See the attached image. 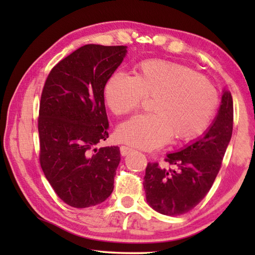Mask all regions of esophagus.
Returning a JSON list of instances; mask_svg holds the SVG:
<instances>
[{
	"label": "esophagus",
	"mask_w": 255,
	"mask_h": 255,
	"mask_svg": "<svg viewBox=\"0 0 255 255\" xmlns=\"http://www.w3.org/2000/svg\"><path fill=\"white\" fill-rule=\"evenodd\" d=\"M132 148L128 147V146H120V154L123 155V156H126L129 153L132 152Z\"/></svg>",
	"instance_id": "1"
}]
</instances>
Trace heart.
Returning <instances> with one entry per match:
<instances>
[{
	"label": "heart",
	"instance_id": "1",
	"mask_svg": "<svg viewBox=\"0 0 255 255\" xmlns=\"http://www.w3.org/2000/svg\"><path fill=\"white\" fill-rule=\"evenodd\" d=\"M105 98L116 116L131 114L145 98H154V114L135 116L117 130L124 143L144 149L161 147L172 136L196 139L209 127L218 105L215 88L196 71L161 59L141 62L135 76L116 73L107 82Z\"/></svg>",
	"mask_w": 255,
	"mask_h": 255
}]
</instances>
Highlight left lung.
<instances>
[{"instance_id": "left-lung-1", "label": "left lung", "mask_w": 255, "mask_h": 255, "mask_svg": "<svg viewBox=\"0 0 255 255\" xmlns=\"http://www.w3.org/2000/svg\"><path fill=\"white\" fill-rule=\"evenodd\" d=\"M233 98L224 91L222 105L204 136L180 152L167 154L173 169L148 163L144 176L146 200L154 210L167 216L188 213L204 199L221 170L233 131Z\"/></svg>"}]
</instances>
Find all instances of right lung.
<instances>
[{
  "label": "right lung",
  "mask_w": 255,
  "mask_h": 255,
  "mask_svg": "<svg viewBox=\"0 0 255 255\" xmlns=\"http://www.w3.org/2000/svg\"><path fill=\"white\" fill-rule=\"evenodd\" d=\"M126 48L82 46L56 64L42 89L40 165L56 195L75 208L101 204L114 190L119 147L96 145L109 137L105 86Z\"/></svg>",
  "instance_id": "right-lung-1"
}]
</instances>
